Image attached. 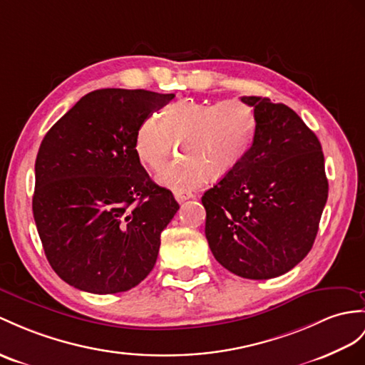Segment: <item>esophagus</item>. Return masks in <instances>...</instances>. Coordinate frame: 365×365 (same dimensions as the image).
<instances>
[{"instance_id": "1", "label": "esophagus", "mask_w": 365, "mask_h": 365, "mask_svg": "<svg viewBox=\"0 0 365 365\" xmlns=\"http://www.w3.org/2000/svg\"><path fill=\"white\" fill-rule=\"evenodd\" d=\"M175 198H176L178 202H184L185 200L193 198V193L192 192H185V190H176L175 192Z\"/></svg>"}]
</instances>
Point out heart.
I'll return each instance as SVG.
<instances>
[{
	"mask_svg": "<svg viewBox=\"0 0 365 365\" xmlns=\"http://www.w3.org/2000/svg\"><path fill=\"white\" fill-rule=\"evenodd\" d=\"M254 110L242 101H181L167 106L163 119L150 114L139 123L135 148L153 170L176 150L182 159L165 167L159 180L173 189H193L204 180L218 181L232 172L255 135Z\"/></svg>",
	"mask_w": 365,
	"mask_h": 365,
	"instance_id": "heart-1",
	"label": "heart"
}]
</instances>
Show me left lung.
<instances>
[{
  "instance_id": "left-lung-1",
  "label": "left lung",
  "mask_w": 365,
  "mask_h": 365,
  "mask_svg": "<svg viewBox=\"0 0 365 365\" xmlns=\"http://www.w3.org/2000/svg\"><path fill=\"white\" fill-rule=\"evenodd\" d=\"M257 119L252 144L202 195L206 238L220 264L240 277H279L313 247L328 198L321 142L283 103L245 96Z\"/></svg>"
}]
</instances>
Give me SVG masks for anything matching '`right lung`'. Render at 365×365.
<instances>
[{
  "instance_id": "add662e5",
  "label": "right lung",
  "mask_w": 365,
  "mask_h": 365,
  "mask_svg": "<svg viewBox=\"0 0 365 365\" xmlns=\"http://www.w3.org/2000/svg\"><path fill=\"white\" fill-rule=\"evenodd\" d=\"M175 94L106 88L83 96L41 140L34 220L52 269L93 294L128 291L158 259L180 209L135 148L139 123Z\"/></svg>"
}]
</instances>
